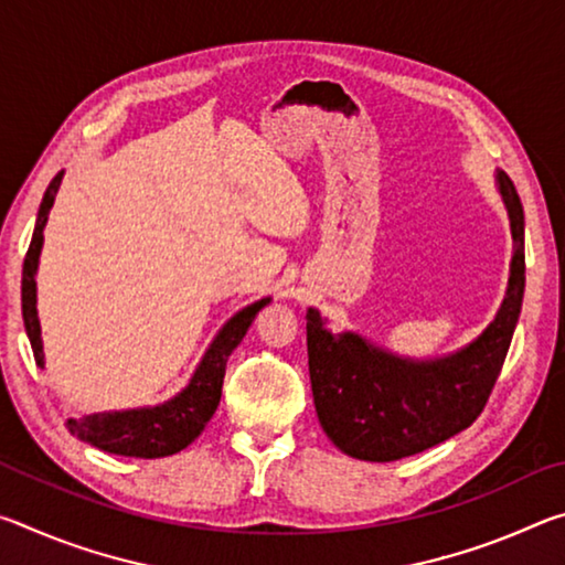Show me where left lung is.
Instances as JSON below:
<instances>
[{"mask_svg": "<svg viewBox=\"0 0 565 565\" xmlns=\"http://www.w3.org/2000/svg\"><path fill=\"white\" fill-rule=\"evenodd\" d=\"M515 254L501 311L471 347L448 359L401 361L356 333L331 337L319 311L306 313L311 391L321 428L361 461H398L461 434L489 401L509 353L525 286L523 206L499 171Z\"/></svg>", "mask_w": 565, "mask_h": 565, "instance_id": "8db88e82", "label": "left lung"}]
</instances>
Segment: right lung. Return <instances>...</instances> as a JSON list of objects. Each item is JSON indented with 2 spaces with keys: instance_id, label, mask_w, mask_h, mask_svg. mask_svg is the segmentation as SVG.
Wrapping results in <instances>:
<instances>
[{
  "instance_id": "add662e5",
  "label": "right lung",
  "mask_w": 565,
  "mask_h": 565,
  "mask_svg": "<svg viewBox=\"0 0 565 565\" xmlns=\"http://www.w3.org/2000/svg\"><path fill=\"white\" fill-rule=\"evenodd\" d=\"M60 171L50 186L44 191V199L40 204V214H36V226L32 234V244L26 248L24 266H22V317L24 329L30 337L36 366L44 369V353H42V337H40V319H36V284L34 271L36 262H40L42 252V232L50 216V209L54 204L56 191L62 184ZM269 299H262L252 306H246L236 313L234 319L226 321V327L218 331L212 347H209L206 356L199 363L191 384L181 391L167 404L154 408H137V411H114V414H94L82 418H70L66 428L82 441L102 448L107 454L117 456H134V458H161L179 454L186 448L194 438L204 431V426L212 420L214 411L222 398V384L226 374V361L232 351L242 343L246 329L252 327L256 313H259Z\"/></svg>"
}]
</instances>
